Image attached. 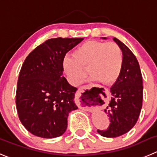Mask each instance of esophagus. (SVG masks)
Listing matches in <instances>:
<instances>
[{"instance_id":"34e87169","label":"esophagus","mask_w":157,"mask_h":157,"mask_svg":"<svg viewBox=\"0 0 157 157\" xmlns=\"http://www.w3.org/2000/svg\"><path fill=\"white\" fill-rule=\"evenodd\" d=\"M91 88V85H84L83 87H81L80 88H79V90H77V94H76V99H77V104L78 105L79 108L80 109L85 110V111H92V110L94 108V106H92V105H87L85 102H83L82 101V95H83V93L84 92V90H90Z\"/></svg>"}]
</instances>
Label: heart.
<instances>
[{"label":"heart","instance_id":"obj_1","mask_svg":"<svg viewBox=\"0 0 157 157\" xmlns=\"http://www.w3.org/2000/svg\"><path fill=\"white\" fill-rule=\"evenodd\" d=\"M123 56L115 42L90 40L77 47L73 56H67L63 61L64 72L70 83L78 85L87 75L104 84L115 83L122 70Z\"/></svg>","mask_w":157,"mask_h":157}]
</instances>
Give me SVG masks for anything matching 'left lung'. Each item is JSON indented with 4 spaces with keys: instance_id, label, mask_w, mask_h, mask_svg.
Instances as JSON below:
<instances>
[{
    "instance_id": "1",
    "label": "left lung",
    "mask_w": 157,
    "mask_h": 157,
    "mask_svg": "<svg viewBox=\"0 0 157 157\" xmlns=\"http://www.w3.org/2000/svg\"><path fill=\"white\" fill-rule=\"evenodd\" d=\"M113 40L122 52L123 65L119 77L110 88L112 98L105 109L111 123L107 129H98L108 138L118 137L132 128L143 105V77L138 60L123 42L116 38Z\"/></svg>"
}]
</instances>
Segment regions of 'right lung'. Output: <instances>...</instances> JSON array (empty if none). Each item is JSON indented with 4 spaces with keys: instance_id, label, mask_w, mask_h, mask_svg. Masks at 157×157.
<instances>
[{
    "instance_id": "obj_1",
    "label": "right lung",
    "mask_w": 157,
    "mask_h": 157,
    "mask_svg": "<svg viewBox=\"0 0 157 157\" xmlns=\"http://www.w3.org/2000/svg\"><path fill=\"white\" fill-rule=\"evenodd\" d=\"M83 39H48L26 57L17 80L16 108L21 124L32 134L52 139L67 130L69 113L78 108L77 88L63 77V61Z\"/></svg>"
}]
</instances>
